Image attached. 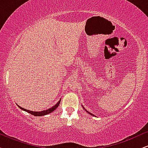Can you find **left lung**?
<instances>
[{
    "label": "left lung",
    "mask_w": 148,
    "mask_h": 148,
    "mask_svg": "<svg viewBox=\"0 0 148 148\" xmlns=\"http://www.w3.org/2000/svg\"><path fill=\"white\" fill-rule=\"evenodd\" d=\"M85 110H86V109H85ZM87 112H88V113H90V115H94L92 114V113H90V112H88V111H87Z\"/></svg>",
    "instance_id": "obj_1"
}]
</instances>
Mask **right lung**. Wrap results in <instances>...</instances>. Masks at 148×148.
Listing matches in <instances>:
<instances>
[{
	"instance_id": "1",
	"label": "right lung",
	"mask_w": 148,
	"mask_h": 148,
	"mask_svg": "<svg viewBox=\"0 0 148 148\" xmlns=\"http://www.w3.org/2000/svg\"><path fill=\"white\" fill-rule=\"evenodd\" d=\"M60 100H61V99L59 100L58 102L56 104L54 105V106H52L51 108H48V109H47V110H44V111H29V110L25 109V108H22V107L19 106H18L19 107L21 110H23V111H26L27 113H30V114H31V115H35V116H43V115H47V114H49V113H51V112L55 111V110L57 108V107L59 106V104H60Z\"/></svg>"
}]
</instances>
